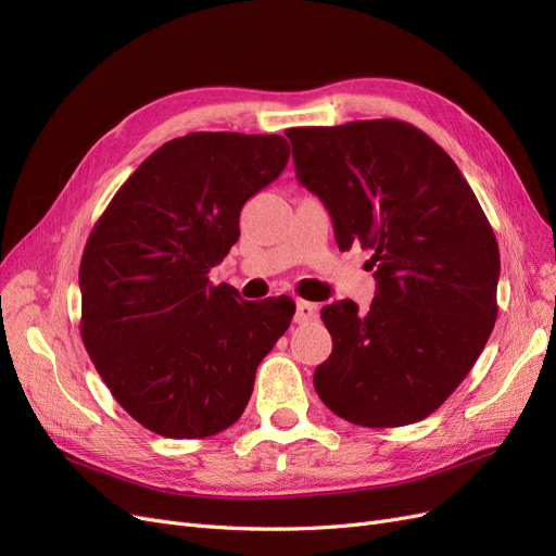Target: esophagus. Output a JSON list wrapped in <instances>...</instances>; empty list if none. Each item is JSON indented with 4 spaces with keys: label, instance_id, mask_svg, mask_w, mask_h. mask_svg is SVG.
Returning <instances> with one entry per match:
<instances>
[{
    "label": "esophagus",
    "instance_id": "esophagus-1",
    "mask_svg": "<svg viewBox=\"0 0 556 556\" xmlns=\"http://www.w3.org/2000/svg\"><path fill=\"white\" fill-rule=\"evenodd\" d=\"M317 319V306L311 304V301H296V313H294V323L296 325H306Z\"/></svg>",
    "mask_w": 556,
    "mask_h": 556
}]
</instances>
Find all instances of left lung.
I'll return each instance as SVG.
<instances>
[{
  "label": "left lung",
  "instance_id": "8db88e82",
  "mask_svg": "<svg viewBox=\"0 0 556 556\" xmlns=\"http://www.w3.org/2000/svg\"><path fill=\"white\" fill-rule=\"evenodd\" d=\"M299 182L331 215L341 250H371V308H323L331 355L313 384L359 427H403L457 390L496 319V237L459 166L401 121L292 127Z\"/></svg>",
  "mask_w": 556,
  "mask_h": 556
}]
</instances>
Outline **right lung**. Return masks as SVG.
I'll return each mask as SVG.
<instances>
[{
    "instance_id": "obj_1",
    "label": "right lung",
    "mask_w": 556,
    "mask_h": 556,
    "mask_svg": "<svg viewBox=\"0 0 556 556\" xmlns=\"http://www.w3.org/2000/svg\"><path fill=\"white\" fill-rule=\"evenodd\" d=\"M290 160L278 134L194 131L141 162L83 250L80 336L115 401L166 439L243 415L294 301H243L208 271L239 241L245 201Z\"/></svg>"
}]
</instances>
